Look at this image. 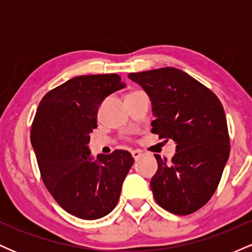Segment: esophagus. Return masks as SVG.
<instances>
[{
    "label": "esophagus",
    "mask_w": 252,
    "mask_h": 252,
    "mask_svg": "<svg viewBox=\"0 0 252 252\" xmlns=\"http://www.w3.org/2000/svg\"><path fill=\"white\" fill-rule=\"evenodd\" d=\"M131 155H132V158H135V160H138V158H141V156H142V152H141V150H131Z\"/></svg>",
    "instance_id": "34e87169"
}]
</instances>
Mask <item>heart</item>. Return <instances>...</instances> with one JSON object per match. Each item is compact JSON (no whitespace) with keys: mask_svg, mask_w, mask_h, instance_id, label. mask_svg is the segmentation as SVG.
<instances>
[{"mask_svg":"<svg viewBox=\"0 0 252 252\" xmlns=\"http://www.w3.org/2000/svg\"><path fill=\"white\" fill-rule=\"evenodd\" d=\"M134 92H136V91H134ZM134 92H130V94H134ZM129 94H128V96H129Z\"/></svg>","mask_w":252,"mask_h":252,"instance_id":"heart-1","label":"heart"}]
</instances>
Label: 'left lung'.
Returning a JSON list of instances; mask_svg holds the SVG:
<instances>
[{
	"mask_svg": "<svg viewBox=\"0 0 252 252\" xmlns=\"http://www.w3.org/2000/svg\"><path fill=\"white\" fill-rule=\"evenodd\" d=\"M152 100V132L176 143L172 160L155 154L158 170L150 181L156 202L187 216L212 198L230 155L226 117L209 88L174 67L130 73Z\"/></svg>",
	"mask_w": 252,
	"mask_h": 252,
	"instance_id": "8db88e82",
	"label": "left lung"
}]
</instances>
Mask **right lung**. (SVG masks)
I'll return each instance as SVG.
<instances>
[{
  "mask_svg": "<svg viewBox=\"0 0 252 252\" xmlns=\"http://www.w3.org/2000/svg\"><path fill=\"white\" fill-rule=\"evenodd\" d=\"M124 86L115 73L74 77L43 96L32 123L31 142L46 189L80 219L102 218L115 209L134 163L122 149L92 160L88 147L100 103Z\"/></svg>",
  "mask_w": 252,
  "mask_h": 252,
  "instance_id": "right-lung-1",
  "label": "right lung"
}]
</instances>
